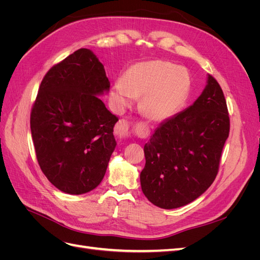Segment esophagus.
Masks as SVG:
<instances>
[{"label":"esophagus","instance_id":"34e87169","mask_svg":"<svg viewBox=\"0 0 260 260\" xmlns=\"http://www.w3.org/2000/svg\"><path fill=\"white\" fill-rule=\"evenodd\" d=\"M143 130V129H142ZM115 133L119 137L120 139H124L127 138L130 135V123L124 120V119H120L116 123L115 127Z\"/></svg>","mask_w":260,"mask_h":260}]
</instances>
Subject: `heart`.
Listing matches in <instances>:
<instances>
[{"mask_svg": "<svg viewBox=\"0 0 260 260\" xmlns=\"http://www.w3.org/2000/svg\"><path fill=\"white\" fill-rule=\"evenodd\" d=\"M190 90V77L171 62L151 60L131 66L112 90V101L118 109L142 95L141 108L153 120H165L175 115Z\"/></svg>", "mask_w": 260, "mask_h": 260, "instance_id": "1", "label": "heart"}]
</instances>
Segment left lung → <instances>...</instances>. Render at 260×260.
I'll list each match as a JSON object with an SVG mask.
<instances>
[{
	"instance_id": "8db88e82",
	"label": "left lung",
	"mask_w": 260,
	"mask_h": 260,
	"mask_svg": "<svg viewBox=\"0 0 260 260\" xmlns=\"http://www.w3.org/2000/svg\"><path fill=\"white\" fill-rule=\"evenodd\" d=\"M229 132L222 89L209 75L194 104L161 122L144 145L140 180L147 200L172 209L198 199L217 177Z\"/></svg>"
}]
</instances>
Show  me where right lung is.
I'll return each instance as SVG.
<instances>
[{
	"label": "right lung",
	"instance_id": "1",
	"mask_svg": "<svg viewBox=\"0 0 260 260\" xmlns=\"http://www.w3.org/2000/svg\"><path fill=\"white\" fill-rule=\"evenodd\" d=\"M109 86L104 66L88 49L55 64L39 86L31 136L39 166L61 192H90L105 176L118 118L98 95Z\"/></svg>",
	"mask_w": 260,
	"mask_h": 260
}]
</instances>
